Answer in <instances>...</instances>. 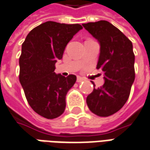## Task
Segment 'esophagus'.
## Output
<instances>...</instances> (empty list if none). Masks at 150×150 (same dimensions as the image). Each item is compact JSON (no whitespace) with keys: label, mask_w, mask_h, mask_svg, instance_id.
I'll use <instances>...</instances> for the list:
<instances>
[{"label":"esophagus","mask_w":150,"mask_h":150,"mask_svg":"<svg viewBox=\"0 0 150 150\" xmlns=\"http://www.w3.org/2000/svg\"><path fill=\"white\" fill-rule=\"evenodd\" d=\"M83 80H84V79L82 78V77H80V76H78V77H77V82L78 83L83 82Z\"/></svg>","instance_id":"1"}]
</instances>
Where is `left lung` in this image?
Returning <instances> with one entry per match:
<instances>
[{
	"label": "left lung",
	"mask_w": 150,
	"mask_h": 150,
	"mask_svg": "<svg viewBox=\"0 0 150 150\" xmlns=\"http://www.w3.org/2000/svg\"><path fill=\"white\" fill-rule=\"evenodd\" d=\"M82 25L100 44L97 68L103 71L105 79L100 88H93L86 102L93 114L107 117L119 111L129 97L135 80L132 43L107 21Z\"/></svg>",
	"instance_id": "obj_1"
}]
</instances>
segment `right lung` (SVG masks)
<instances>
[{
    "mask_svg": "<svg viewBox=\"0 0 150 150\" xmlns=\"http://www.w3.org/2000/svg\"><path fill=\"white\" fill-rule=\"evenodd\" d=\"M79 24L48 21L32 29L22 45L19 81L28 104L38 115L53 119L63 114L66 96L76 81L75 75L56 74L55 63L82 29Z\"/></svg>",
    "mask_w": 150,
    "mask_h": 150,
    "instance_id": "1",
    "label": "right lung"
}]
</instances>
